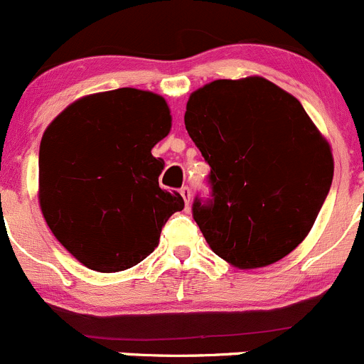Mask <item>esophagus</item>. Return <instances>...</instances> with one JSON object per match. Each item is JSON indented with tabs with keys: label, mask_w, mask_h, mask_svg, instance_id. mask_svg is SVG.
<instances>
[{
	"label": "esophagus",
	"mask_w": 364,
	"mask_h": 364,
	"mask_svg": "<svg viewBox=\"0 0 364 364\" xmlns=\"http://www.w3.org/2000/svg\"><path fill=\"white\" fill-rule=\"evenodd\" d=\"M181 194H182L183 201H186V207L189 208V205H191V196H193V194H191V189H189V187H182V189H181Z\"/></svg>",
	"instance_id": "obj_1"
}]
</instances>
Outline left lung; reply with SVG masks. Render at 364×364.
I'll list each match as a JSON object with an SVG mask.
<instances>
[{"label": "left lung", "instance_id": "obj_1", "mask_svg": "<svg viewBox=\"0 0 364 364\" xmlns=\"http://www.w3.org/2000/svg\"><path fill=\"white\" fill-rule=\"evenodd\" d=\"M183 122L210 166L214 200L193 203L210 250L237 269L292 253L334 171L331 145L299 100L260 75L218 79L191 93Z\"/></svg>", "mask_w": 364, "mask_h": 364}]
</instances>
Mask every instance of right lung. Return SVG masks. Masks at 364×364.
Wrapping results in <instances>:
<instances>
[{"instance_id":"obj_1","label":"right lung","mask_w":364,"mask_h":364,"mask_svg":"<svg viewBox=\"0 0 364 364\" xmlns=\"http://www.w3.org/2000/svg\"><path fill=\"white\" fill-rule=\"evenodd\" d=\"M164 97L138 88L85 95L48 125L38 156V203L53 235L77 262L118 272L145 260L161 230L182 210L178 193L159 187L166 138Z\"/></svg>"}]
</instances>
